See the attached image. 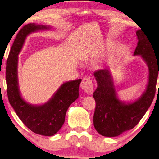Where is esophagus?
<instances>
[{
    "label": "esophagus",
    "mask_w": 159,
    "mask_h": 159,
    "mask_svg": "<svg viewBox=\"0 0 159 159\" xmlns=\"http://www.w3.org/2000/svg\"><path fill=\"white\" fill-rule=\"evenodd\" d=\"M80 87L88 94H91L93 92V84L92 80L88 78H84L80 84Z\"/></svg>",
    "instance_id": "1"
}]
</instances>
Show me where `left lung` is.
I'll use <instances>...</instances> for the list:
<instances>
[{"label": "left lung", "mask_w": 159, "mask_h": 159, "mask_svg": "<svg viewBox=\"0 0 159 159\" xmlns=\"http://www.w3.org/2000/svg\"><path fill=\"white\" fill-rule=\"evenodd\" d=\"M136 34L138 42L133 56H140L148 69L146 88L138 98L129 101L119 98L109 69H99L93 74L98 84L93 93L96 103L93 125L103 136L116 137L134 128L151 106L155 95L159 58L145 32L138 30Z\"/></svg>", "instance_id": "left-lung-1"}]
</instances>
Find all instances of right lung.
I'll list each match as a JSON object with an SVG mask.
<instances>
[{
    "label": "right lung",
    "mask_w": 159,
    "mask_h": 159,
    "mask_svg": "<svg viewBox=\"0 0 159 159\" xmlns=\"http://www.w3.org/2000/svg\"><path fill=\"white\" fill-rule=\"evenodd\" d=\"M50 25L30 23L21 28L15 38L6 62V84L8 101L17 116L27 128L34 133L53 136L59 131L65 121L69 106L79 97L82 80L67 81L63 83L47 102L31 104L21 95L19 85V55L27 36L40 31L51 30Z\"/></svg>",
    "instance_id": "obj_1"
}]
</instances>
